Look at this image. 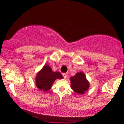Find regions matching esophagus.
<instances>
[{"instance_id": "1", "label": "esophagus", "mask_w": 124, "mask_h": 124, "mask_svg": "<svg viewBox=\"0 0 124 124\" xmlns=\"http://www.w3.org/2000/svg\"><path fill=\"white\" fill-rule=\"evenodd\" d=\"M62 75H63V78H65V79H66L67 78V76H68V74L67 73H62Z\"/></svg>"}]
</instances>
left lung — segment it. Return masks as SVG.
<instances>
[{
	"mask_svg": "<svg viewBox=\"0 0 124 124\" xmlns=\"http://www.w3.org/2000/svg\"><path fill=\"white\" fill-rule=\"evenodd\" d=\"M70 79L71 88L74 92L83 94L89 88L90 84L86 79V77L83 72H78L75 76H72Z\"/></svg>",
	"mask_w": 124,
	"mask_h": 124,
	"instance_id": "1",
	"label": "left lung"
}]
</instances>
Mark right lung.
Segmentation results:
<instances>
[{
  "instance_id": "1",
  "label": "right lung",
  "mask_w": 124,
  "mask_h": 124,
  "mask_svg": "<svg viewBox=\"0 0 124 124\" xmlns=\"http://www.w3.org/2000/svg\"><path fill=\"white\" fill-rule=\"evenodd\" d=\"M62 78L63 76L59 72H53L49 65H45L37 75L35 84L39 90L47 92L51 89L56 79Z\"/></svg>"
}]
</instances>
